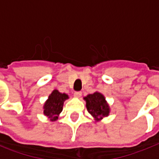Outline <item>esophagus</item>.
Masks as SVG:
<instances>
[{
    "mask_svg": "<svg viewBox=\"0 0 159 159\" xmlns=\"http://www.w3.org/2000/svg\"><path fill=\"white\" fill-rule=\"evenodd\" d=\"M82 92H74V97H77V98H79V97H82Z\"/></svg>",
    "mask_w": 159,
    "mask_h": 159,
    "instance_id": "1",
    "label": "esophagus"
}]
</instances>
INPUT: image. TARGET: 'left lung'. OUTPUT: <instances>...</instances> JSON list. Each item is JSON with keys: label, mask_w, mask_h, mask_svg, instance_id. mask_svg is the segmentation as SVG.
<instances>
[{"label": "left lung", "mask_w": 159, "mask_h": 159, "mask_svg": "<svg viewBox=\"0 0 159 159\" xmlns=\"http://www.w3.org/2000/svg\"><path fill=\"white\" fill-rule=\"evenodd\" d=\"M84 100L87 111L97 121L109 116L110 106L102 93L96 92L93 94L87 95L84 97Z\"/></svg>", "instance_id": "1"}]
</instances>
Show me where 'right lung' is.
<instances>
[{"instance_id": "obj_1", "label": "right lung", "mask_w": 159, "mask_h": 159, "mask_svg": "<svg viewBox=\"0 0 159 159\" xmlns=\"http://www.w3.org/2000/svg\"><path fill=\"white\" fill-rule=\"evenodd\" d=\"M67 99H68L67 94L61 93L56 89L53 90L43 105L44 116L50 118L51 121L57 120L59 114L62 111L63 103Z\"/></svg>"}]
</instances>
